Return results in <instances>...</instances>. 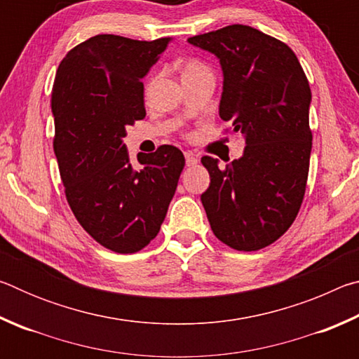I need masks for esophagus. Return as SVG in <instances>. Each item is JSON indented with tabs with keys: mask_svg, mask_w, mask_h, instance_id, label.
<instances>
[{
	"mask_svg": "<svg viewBox=\"0 0 359 359\" xmlns=\"http://www.w3.org/2000/svg\"><path fill=\"white\" fill-rule=\"evenodd\" d=\"M185 163L187 166H194L198 163V156L191 154V151H185Z\"/></svg>",
	"mask_w": 359,
	"mask_h": 359,
	"instance_id": "34e87169",
	"label": "esophagus"
}]
</instances>
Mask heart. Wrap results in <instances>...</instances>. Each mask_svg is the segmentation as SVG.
I'll return each mask as SVG.
<instances>
[{
    "instance_id": "heart-1",
    "label": "heart",
    "mask_w": 359,
    "mask_h": 359,
    "mask_svg": "<svg viewBox=\"0 0 359 359\" xmlns=\"http://www.w3.org/2000/svg\"><path fill=\"white\" fill-rule=\"evenodd\" d=\"M196 69H205L204 66L201 65V63H198V62H190L187 65V68H185V72L187 71H196Z\"/></svg>"
}]
</instances>
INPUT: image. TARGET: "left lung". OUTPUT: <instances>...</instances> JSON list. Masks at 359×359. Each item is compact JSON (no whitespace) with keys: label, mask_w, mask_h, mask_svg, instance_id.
Segmentation results:
<instances>
[{"label":"left lung","mask_w":359,"mask_h":359,"mask_svg":"<svg viewBox=\"0 0 359 359\" xmlns=\"http://www.w3.org/2000/svg\"><path fill=\"white\" fill-rule=\"evenodd\" d=\"M220 60L222 120L245 139L239 160L218 166L203 156L210 185L201 194L210 228L223 244L253 252L276 242L299 212L306 191L312 93L294 52L247 25L188 38Z\"/></svg>","instance_id":"1"}]
</instances>
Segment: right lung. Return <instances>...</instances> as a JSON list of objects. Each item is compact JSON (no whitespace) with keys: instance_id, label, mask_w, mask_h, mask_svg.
I'll return each instance as SVG.
<instances>
[{"instance_id":"obj_1","label":"right lung","mask_w":359,"mask_h":359,"mask_svg":"<svg viewBox=\"0 0 359 359\" xmlns=\"http://www.w3.org/2000/svg\"><path fill=\"white\" fill-rule=\"evenodd\" d=\"M171 38L93 36L68 52L52 90L53 150L66 199L102 247L135 253L155 239L177 188L184 154L161 145L133 166L126 126L145 117L144 83Z\"/></svg>"}]
</instances>
